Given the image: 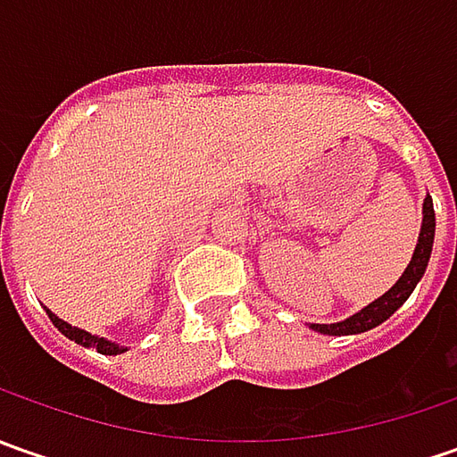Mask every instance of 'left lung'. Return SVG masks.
Listing matches in <instances>:
<instances>
[{"instance_id":"8db88e82","label":"left lung","mask_w":457,"mask_h":457,"mask_svg":"<svg viewBox=\"0 0 457 457\" xmlns=\"http://www.w3.org/2000/svg\"><path fill=\"white\" fill-rule=\"evenodd\" d=\"M432 241H435V208H432V198L428 195L425 203H422V228H420V238H417V246H414L412 262L407 264L404 274L396 279L395 287L384 292L371 305H366L356 315L345 318L341 323H312L310 328L315 333H323V336H353V333H366V330L384 323L389 315H395L396 310L407 303V297L412 295L417 282L422 279V274L428 270V262H430Z\"/></svg>"}]
</instances>
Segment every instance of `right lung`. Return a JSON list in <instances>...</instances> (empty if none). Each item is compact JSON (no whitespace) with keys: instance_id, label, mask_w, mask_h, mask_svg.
<instances>
[{"instance_id":"right-lung-1","label":"right lung","mask_w":457,"mask_h":457,"mask_svg":"<svg viewBox=\"0 0 457 457\" xmlns=\"http://www.w3.org/2000/svg\"><path fill=\"white\" fill-rule=\"evenodd\" d=\"M47 318L53 320V325L61 330L65 338L76 341L79 345H86V348H96L98 353H104V356H116V353H124V351H127V348H124V345H119V343L106 341V338H98V336H91V333L80 330V328H76V325L65 323V320H61V318H58L55 312H50V310H47Z\"/></svg>"}]
</instances>
